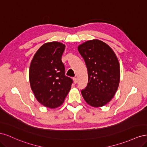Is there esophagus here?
Instances as JSON below:
<instances>
[{"instance_id":"obj_1","label":"esophagus","mask_w":147,"mask_h":147,"mask_svg":"<svg viewBox=\"0 0 147 147\" xmlns=\"http://www.w3.org/2000/svg\"><path fill=\"white\" fill-rule=\"evenodd\" d=\"M73 79H74V83H75V84H76V83H77V82H78V81H77V78H75V77H74Z\"/></svg>"}]
</instances>
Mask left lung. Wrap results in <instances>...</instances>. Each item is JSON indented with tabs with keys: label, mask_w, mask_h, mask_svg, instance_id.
<instances>
[{
	"label": "left lung",
	"mask_w": 147,
	"mask_h": 147,
	"mask_svg": "<svg viewBox=\"0 0 147 147\" xmlns=\"http://www.w3.org/2000/svg\"><path fill=\"white\" fill-rule=\"evenodd\" d=\"M87 67L88 82L81 91L84 99L94 107L104 106L113 98L119 83V65L107 44L99 40L83 43L78 48Z\"/></svg>",
	"instance_id": "obj_1"
}]
</instances>
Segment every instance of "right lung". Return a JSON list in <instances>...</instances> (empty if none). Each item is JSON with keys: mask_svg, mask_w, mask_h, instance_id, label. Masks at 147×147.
<instances>
[{"mask_svg": "<svg viewBox=\"0 0 147 147\" xmlns=\"http://www.w3.org/2000/svg\"><path fill=\"white\" fill-rule=\"evenodd\" d=\"M64 50L65 45L60 42L47 43L38 49L30 63L31 89L40 103L49 108L63 104L73 83L65 75L61 61Z\"/></svg>", "mask_w": 147, "mask_h": 147, "instance_id": "1", "label": "right lung"}]
</instances>
